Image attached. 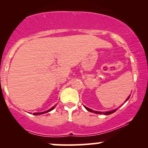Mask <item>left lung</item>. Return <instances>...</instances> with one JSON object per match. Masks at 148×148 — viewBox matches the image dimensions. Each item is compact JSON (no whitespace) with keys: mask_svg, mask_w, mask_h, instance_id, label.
Returning a JSON list of instances; mask_svg holds the SVG:
<instances>
[{"mask_svg":"<svg viewBox=\"0 0 148 148\" xmlns=\"http://www.w3.org/2000/svg\"><path fill=\"white\" fill-rule=\"evenodd\" d=\"M130 96H129L128 97V98H127V99H126V101H127V100H128L129 99H130ZM85 108H86V109L88 110V111H90V112H92V113H97V114H105V115H109V114H111V113H114V112L116 111V110H113V111H107V112H100V111H92V109H90V108H88V107H86V106H84Z\"/></svg>","mask_w":148,"mask_h":148,"instance_id":"obj_1","label":"left lung"}]
</instances>
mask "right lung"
I'll return each mask as SVG.
<instances>
[{
  "label": "right lung",
  "mask_w": 148,
  "mask_h": 148,
  "mask_svg": "<svg viewBox=\"0 0 148 148\" xmlns=\"http://www.w3.org/2000/svg\"><path fill=\"white\" fill-rule=\"evenodd\" d=\"M55 106H53L51 108H50V109L49 110H48V111H45V112H42V113H33V115H41V114H43V113H48V112H49V111H52L53 109L54 108H55Z\"/></svg>",
  "instance_id": "right-lung-1"
}]
</instances>
